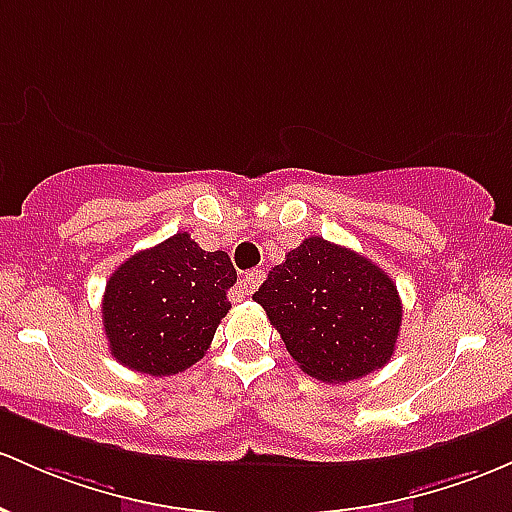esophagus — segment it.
Segmentation results:
<instances>
[{"label":"esophagus","mask_w":512,"mask_h":512,"mask_svg":"<svg viewBox=\"0 0 512 512\" xmlns=\"http://www.w3.org/2000/svg\"><path fill=\"white\" fill-rule=\"evenodd\" d=\"M262 279H265V269H250V272H245L243 279H240V282L230 289V299L233 301L247 299V296H250L252 291L262 284Z\"/></svg>","instance_id":"34e87169"}]
</instances>
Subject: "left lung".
Instances as JSON below:
<instances>
[{
    "label": "left lung",
    "instance_id": "8db88e82",
    "mask_svg": "<svg viewBox=\"0 0 512 512\" xmlns=\"http://www.w3.org/2000/svg\"><path fill=\"white\" fill-rule=\"evenodd\" d=\"M294 362L345 384L379 372L396 350L403 306L389 274L355 250L311 235L252 296Z\"/></svg>",
    "mask_w": 512,
    "mask_h": 512
}]
</instances>
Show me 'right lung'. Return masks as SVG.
Here are the masks:
<instances>
[{
	"mask_svg": "<svg viewBox=\"0 0 512 512\" xmlns=\"http://www.w3.org/2000/svg\"><path fill=\"white\" fill-rule=\"evenodd\" d=\"M235 279L228 252L201 250L189 233L136 252L111 274L101 301L111 355L150 376L189 369L230 311Z\"/></svg>",
	"mask_w": 512,
	"mask_h": 512,
	"instance_id": "obj_1",
	"label": "right lung"
}]
</instances>
